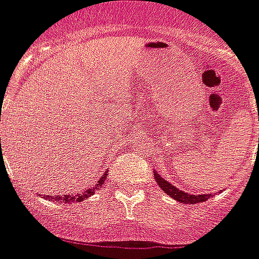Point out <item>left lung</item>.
<instances>
[{
    "instance_id": "1",
    "label": "left lung",
    "mask_w": 259,
    "mask_h": 259,
    "mask_svg": "<svg viewBox=\"0 0 259 259\" xmlns=\"http://www.w3.org/2000/svg\"><path fill=\"white\" fill-rule=\"evenodd\" d=\"M154 177H155V181H157V184L159 185V188H161L166 194H169L171 198H174V200H177V201L180 202H184V204H197V202L206 201V200L209 198V196H211V194L185 193L184 190L177 189V188L171 185L169 181H166L165 178H162L157 171L154 173Z\"/></svg>"
}]
</instances>
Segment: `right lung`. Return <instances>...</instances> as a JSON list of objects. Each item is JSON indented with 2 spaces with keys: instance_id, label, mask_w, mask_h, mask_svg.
I'll return each mask as SVG.
<instances>
[{
  "instance_id": "right-lung-1",
  "label": "right lung",
  "mask_w": 259,
  "mask_h": 259,
  "mask_svg": "<svg viewBox=\"0 0 259 259\" xmlns=\"http://www.w3.org/2000/svg\"><path fill=\"white\" fill-rule=\"evenodd\" d=\"M105 178H107V174H104V177L100 178V181L96 184L94 188L83 190V192L75 194V196H70V194H65V196H55V197H53V196H46V198H48V200H54V201H58V202H63V204H73V202L83 201V200H86L89 196H92L96 190H98L100 188H101L104 181H105Z\"/></svg>"
}]
</instances>
